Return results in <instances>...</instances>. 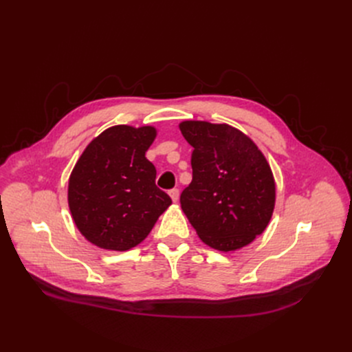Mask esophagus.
Returning a JSON list of instances; mask_svg holds the SVG:
<instances>
[{
	"instance_id": "obj_1",
	"label": "esophagus",
	"mask_w": 352,
	"mask_h": 352,
	"mask_svg": "<svg viewBox=\"0 0 352 352\" xmlns=\"http://www.w3.org/2000/svg\"><path fill=\"white\" fill-rule=\"evenodd\" d=\"M168 194H170V197H171V199L175 202L177 199H178V197H179V191L177 190V188H173V190H170L168 191Z\"/></svg>"
}]
</instances>
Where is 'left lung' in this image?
I'll return each mask as SVG.
<instances>
[{
    "instance_id": "1",
    "label": "left lung",
    "mask_w": 352,
    "mask_h": 352,
    "mask_svg": "<svg viewBox=\"0 0 352 352\" xmlns=\"http://www.w3.org/2000/svg\"><path fill=\"white\" fill-rule=\"evenodd\" d=\"M194 148L192 181L179 202L198 236L211 248L234 251L264 232L275 206V182L258 146L228 124L184 121Z\"/></svg>"
}]
</instances>
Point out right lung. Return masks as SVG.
<instances>
[{"label": "right lung", "instance_id": "right-lung-1", "mask_svg": "<svg viewBox=\"0 0 352 352\" xmlns=\"http://www.w3.org/2000/svg\"><path fill=\"white\" fill-rule=\"evenodd\" d=\"M154 126L116 125L92 140L69 175L68 206L80 232L104 250L126 251L144 241L171 198L155 186L145 153Z\"/></svg>", "mask_w": 352, "mask_h": 352}]
</instances>
